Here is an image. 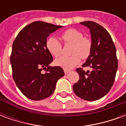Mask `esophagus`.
I'll list each match as a JSON object with an SVG mask.
<instances>
[{
  "mask_svg": "<svg viewBox=\"0 0 126 126\" xmlns=\"http://www.w3.org/2000/svg\"><path fill=\"white\" fill-rule=\"evenodd\" d=\"M69 71H70V70H67V69H64V73H65V74H67L68 73H69Z\"/></svg>",
  "mask_w": 126,
  "mask_h": 126,
  "instance_id": "34e87169",
  "label": "esophagus"
}]
</instances>
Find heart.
<instances>
[{"label":"heart","instance_id":"obj_1","mask_svg":"<svg viewBox=\"0 0 126 126\" xmlns=\"http://www.w3.org/2000/svg\"><path fill=\"white\" fill-rule=\"evenodd\" d=\"M61 38L65 44H71V56H63L55 61L56 65L65 69H69L79 64L80 59L89 57L92 50V40L88 36H83V33L78 30L70 28L64 32ZM46 47L50 55L54 57H59L62 53V46L60 42L54 37L47 40Z\"/></svg>","mask_w":126,"mask_h":126}]
</instances>
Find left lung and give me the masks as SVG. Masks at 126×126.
<instances>
[{"instance_id": "1", "label": "left lung", "mask_w": 126, "mask_h": 126, "mask_svg": "<svg viewBox=\"0 0 126 126\" xmlns=\"http://www.w3.org/2000/svg\"><path fill=\"white\" fill-rule=\"evenodd\" d=\"M80 23L90 29L93 47L82 67L76 69L79 78L73 89L78 97L93 101L105 96L113 84L118 66L116 48L109 33L100 25L90 21ZM83 67H90L91 71L85 72Z\"/></svg>"}]
</instances>
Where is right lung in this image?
Listing matches in <instances>:
<instances>
[{
  "label": "right lung",
  "mask_w": 126,
  "mask_h": 126,
  "mask_svg": "<svg viewBox=\"0 0 126 126\" xmlns=\"http://www.w3.org/2000/svg\"><path fill=\"white\" fill-rule=\"evenodd\" d=\"M61 27L34 21L24 27L13 43V78L21 93L31 100H42L52 94L57 80L65 74L59 66L48 65L53 58L46 47L50 33ZM42 69L46 70L44 74Z\"/></svg>",
  "instance_id": "add662e5"
}]
</instances>
